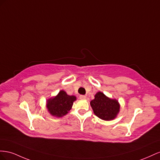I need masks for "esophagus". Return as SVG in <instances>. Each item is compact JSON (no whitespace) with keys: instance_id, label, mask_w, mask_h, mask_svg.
I'll return each mask as SVG.
<instances>
[{"instance_id":"esophagus-1","label":"esophagus","mask_w":160,"mask_h":160,"mask_svg":"<svg viewBox=\"0 0 160 160\" xmlns=\"http://www.w3.org/2000/svg\"><path fill=\"white\" fill-rule=\"evenodd\" d=\"M80 98L81 100L86 99V96H84V95H80Z\"/></svg>"}]
</instances>
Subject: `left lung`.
I'll list each match as a JSON object with an SVG mask.
<instances>
[{
    "label": "left lung",
    "mask_w": 160,
    "mask_h": 160,
    "mask_svg": "<svg viewBox=\"0 0 160 160\" xmlns=\"http://www.w3.org/2000/svg\"><path fill=\"white\" fill-rule=\"evenodd\" d=\"M90 106L96 116L104 121L115 119L120 111V104L115 98H111L102 92H98L90 101Z\"/></svg>",
    "instance_id": "obj_1"
}]
</instances>
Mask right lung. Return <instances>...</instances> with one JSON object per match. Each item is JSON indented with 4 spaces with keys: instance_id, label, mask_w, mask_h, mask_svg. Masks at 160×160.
Here are the masks:
<instances>
[{
    "instance_id": "add662e5",
    "label": "right lung",
    "mask_w": 160,
    "mask_h": 160,
    "mask_svg": "<svg viewBox=\"0 0 160 160\" xmlns=\"http://www.w3.org/2000/svg\"><path fill=\"white\" fill-rule=\"evenodd\" d=\"M76 100L75 96L68 95L64 90H62L56 96L47 100L46 108L50 115L60 118L69 112Z\"/></svg>"
}]
</instances>
